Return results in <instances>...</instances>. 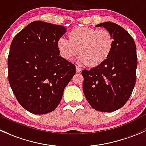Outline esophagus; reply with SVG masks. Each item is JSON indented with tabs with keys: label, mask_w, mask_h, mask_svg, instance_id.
I'll return each instance as SVG.
<instances>
[{
	"label": "esophagus",
	"mask_w": 146,
	"mask_h": 146,
	"mask_svg": "<svg viewBox=\"0 0 146 146\" xmlns=\"http://www.w3.org/2000/svg\"><path fill=\"white\" fill-rule=\"evenodd\" d=\"M76 72H82V68H80L79 67L76 66Z\"/></svg>",
	"instance_id": "esophagus-1"
}]
</instances>
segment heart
Here are the masks:
<instances>
[{"instance_id":"heart-1","label":"heart","mask_w":146,"mask_h":146,"mask_svg":"<svg viewBox=\"0 0 146 146\" xmlns=\"http://www.w3.org/2000/svg\"><path fill=\"white\" fill-rule=\"evenodd\" d=\"M68 39L60 38L57 48L64 59L72 60L79 52V62L91 67L100 66L109 58L113 50V36L108 30L78 27L70 31Z\"/></svg>"}]
</instances>
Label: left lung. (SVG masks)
<instances>
[{
  "label": "left lung",
  "instance_id": "left-lung-1",
  "mask_svg": "<svg viewBox=\"0 0 146 146\" xmlns=\"http://www.w3.org/2000/svg\"><path fill=\"white\" fill-rule=\"evenodd\" d=\"M103 27L113 36V50L108 60L90 70H83V91L88 103L100 112H111L124 106L136 79L137 55L131 36L119 25L106 22Z\"/></svg>",
  "mask_w": 146,
  "mask_h": 146
}]
</instances>
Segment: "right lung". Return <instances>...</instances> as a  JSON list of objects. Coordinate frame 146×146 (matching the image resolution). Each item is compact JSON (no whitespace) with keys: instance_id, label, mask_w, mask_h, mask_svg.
Wrapping results in <instances>:
<instances>
[{"instance_id":"add662e5","label":"right lung","mask_w":146,"mask_h":146,"mask_svg":"<svg viewBox=\"0 0 146 146\" xmlns=\"http://www.w3.org/2000/svg\"><path fill=\"white\" fill-rule=\"evenodd\" d=\"M66 28L34 21L14 37L7 59L8 80L17 101L35 115L53 111L76 73L72 62L60 56L57 41Z\"/></svg>"}]
</instances>
